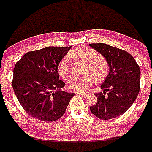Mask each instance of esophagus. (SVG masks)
Segmentation results:
<instances>
[{
	"instance_id": "esophagus-1",
	"label": "esophagus",
	"mask_w": 152,
	"mask_h": 152,
	"mask_svg": "<svg viewBox=\"0 0 152 152\" xmlns=\"http://www.w3.org/2000/svg\"><path fill=\"white\" fill-rule=\"evenodd\" d=\"M76 94H80V95H83V96H86L87 95V94H86V93H83V92H76Z\"/></svg>"
}]
</instances>
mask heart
Returning a JSON list of instances; mask_svg holds the SVG:
<instances>
[{
  "label": "heart",
  "instance_id": "heart-1",
  "mask_svg": "<svg viewBox=\"0 0 152 152\" xmlns=\"http://www.w3.org/2000/svg\"><path fill=\"white\" fill-rule=\"evenodd\" d=\"M69 57L85 62L84 73H86L81 77L70 78L67 82L69 90L76 92L87 91L96 80L101 81L107 75V62L105 58L98 56L97 52L93 48L86 46L76 47L70 52ZM58 72L63 79L69 77L71 69L68 58H62L58 63Z\"/></svg>",
  "mask_w": 152,
  "mask_h": 152
}]
</instances>
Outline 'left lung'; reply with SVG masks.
Segmentation results:
<instances>
[{
	"instance_id": "8db88e82",
	"label": "left lung",
	"mask_w": 152,
	"mask_h": 152,
	"mask_svg": "<svg viewBox=\"0 0 152 152\" xmlns=\"http://www.w3.org/2000/svg\"><path fill=\"white\" fill-rule=\"evenodd\" d=\"M90 46L105 58L109 66V73L101 85L103 92L95 94L97 103L90 110L100 119H112L125 113L136 100L140 90L141 70L126 51L104 43H93Z\"/></svg>"
}]
</instances>
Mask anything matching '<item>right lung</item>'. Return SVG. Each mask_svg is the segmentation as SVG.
<instances>
[{
    "label": "right lung",
    "instance_id": "add662e5",
    "mask_svg": "<svg viewBox=\"0 0 152 152\" xmlns=\"http://www.w3.org/2000/svg\"><path fill=\"white\" fill-rule=\"evenodd\" d=\"M71 47H46L27 52L14 68L12 86L25 111L42 121H55L65 113L73 93L62 91L58 66Z\"/></svg>",
    "mask_w": 152,
    "mask_h": 152
}]
</instances>
